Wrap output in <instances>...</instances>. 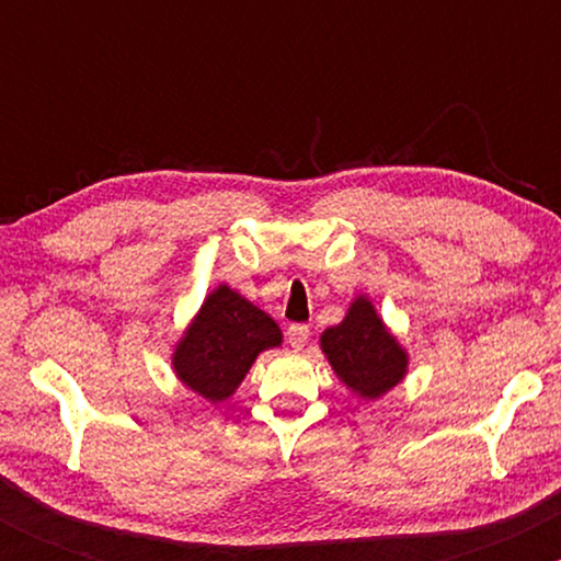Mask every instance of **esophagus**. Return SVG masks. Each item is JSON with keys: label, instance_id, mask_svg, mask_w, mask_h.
<instances>
[{"label": "esophagus", "instance_id": "esophagus-1", "mask_svg": "<svg viewBox=\"0 0 561 561\" xmlns=\"http://www.w3.org/2000/svg\"><path fill=\"white\" fill-rule=\"evenodd\" d=\"M311 337V330L306 324H289L287 327V343L293 347H302Z\"/></svg>", "mask_w": 561, "mask_h": 561}]
</instances>
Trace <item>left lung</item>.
<instances>
[{
    "mask_svg": "<svg viewBox=\"0 0 561 561\" xmlns=\"http://www.w3.org/2000/svg\"><path fill=\"white\" fill-rule=\"evenodd\" d=\"M321 351L347 388L369 401L396 388L409 364L405 351L366 298L353 300L345 319L321 334Z\"/></svg>",
    "mask_w": 561,
    "mask_h": 561,
    "instance_id": "8db88e82",
    "label": "left lung"
}]
</instances>
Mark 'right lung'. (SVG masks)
Wrapping results in <instances>:
<instances>
[{"mask_svg": "<svg viewBox=\"0 0 561 561\" xmlns=\"http://www.w3.org/2000/svg\"><path fill=\"white\" fill-rule=\"evenodd\" d=\"M279 343L276 321L221 285L208 295L176 345L173 369L186 388L218 403L237 390L261 351Z\"/></svg>", "mask_w": 561, "mask_h": 561, "instance_id": "add662e5", "label": "right lung"}]
</instances>
